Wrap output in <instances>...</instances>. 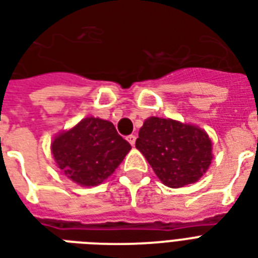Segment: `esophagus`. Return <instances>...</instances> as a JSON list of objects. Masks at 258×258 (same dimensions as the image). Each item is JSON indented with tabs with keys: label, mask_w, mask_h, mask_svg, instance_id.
<instances>
[{
	"label": "esophagus",
	"mask_w": 258,
	"mask_h": 258,
	"mask_svg": "<svg viewBox=\"0 0 258 258\" xmlns=\"http://www.w3.org/2000/svg\"><path fill=\"white\" fill-rule=\"evenodd\" d=\"M127 141H129V144H131L132 147H133V145H135V144H136V136L135 135L127 136Z\"/></svg>",
	"instance_id": "34e87169"
}]
</instances>
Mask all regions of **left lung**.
<instances>
[{
	"instance_id": "8db88e82",
	"label": "left lung",
	"mask_w": 258,
	"mask_h": 258,
	"mask_svg": "<svg viewBox=\"0 0 258 258\" xmlns=\"http://www.w3.org/2000/svg\"><path fill=\"white\" fill-rule=\"evenodd\" d=\"M157 177L179 188L195 183L211 164V140L199 127L175 119H145L136 140Z\"/></svg>"
}]
</instances>
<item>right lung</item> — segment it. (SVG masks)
<instances>
[{
	"instance_id": "add662e5",
	"label": "right lung",
	"mask_w": 258,
	"mask_h": 258,
	"mask_svg": "<svg viewBox=\"0 0 258 258\" xmlns=\"http://www.w3.org/2000/svg\"><path fill=\"white\" fill-rule=\"evenodd\" d=\"M53 159L61 172L81 185H98L110 176L131 151L114 125L87 117L52 141Z\"/></svg>"
}]
</instances>
